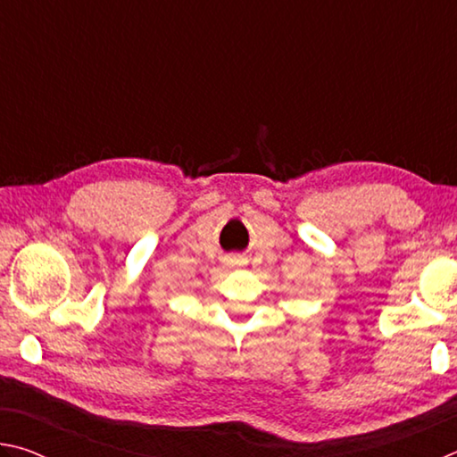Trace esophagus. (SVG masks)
Masks as SVG:
<instances>
[{"label": "esophagus", "instance_id": "1", "mask_svg": "<svg viewBox=\"0 0 457 457\" xmlns=\"http://www.w3.org/2000/svg\"><path fill=\"white\" fill-rule=\"evenodd\" d=\"M237 264H239V260H236V258L229 260V266H237Z\"/></svg>", "mask_w": 457, "mask_h": 457}]
</instances>
